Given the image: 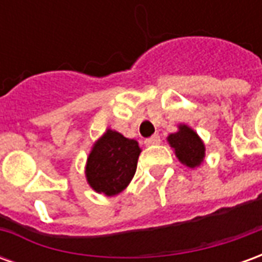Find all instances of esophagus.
Masks as SVG:
<instances>
[{"label":"esophagus","mask_w":262,"mask_h":262,"mask_svg":"<svg viewBox=\"0 0 262 262\" xmlns=\"http://www.w3.org/2000/svg\"><path fill=\"white\" fill-rule=\"evenodd\" d=\"M160 142H161V139H160L159 135H153L151 137H148V139L144 140V144H146V146H156V144H159Z\"/></svg>","instance_id":"34e87169"}]
</instances>
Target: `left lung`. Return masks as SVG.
Wrapping results in <instances>:
<instances>
[{"instance_id": "left-lung-1", "label": "left lung", "mask_w": 262, "mask_h": 262, "mask_svg": "<svg viewBox=\"0 0 262 262\" xmlns=\"http://www.w3.org/2000/svg\"><path fill=\"white\" fill-rule=\"evenodd\" d=\"M170 146L176 150V156L182 164L195 168L205 159V144L189 126L180 125L178 132L167 137Z\"/></svg>"}]
</instances>
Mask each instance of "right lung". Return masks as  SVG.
<instances>
[{
  "label": "right lung",
  "instance_id": "1",
  "mask_svg": "<svg viewBox=\"0 0 262 262\" xmlns=\"http://www.w3.org/2000/svg\"><path fill=\"white\" fill-rule=\"evenodd\" d=\"M139 143L115 130H108L92 146L85 165L90 187L98 193L114 196L122 192L137 168Z\"/></svg>",
  "mask_w": 262,
  "mask_h": 262
}]
</instances>
